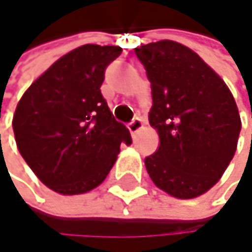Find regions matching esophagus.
<instances>
[{
  "mask_svg": "<svg viewBox=\"0 0 252 252\" xmlns=\"http://www.w3.org/2000/svg\"><path fill=\"white\" fill-rule=\"evenodd\" d=\"M127 127H128V130H130L131 134H136V133L143 127V121H142L140 118H134V119L127 125Z\"/></svg>",
  "mask_w": 252,
  "mask_h": 252,
  "instance_id": "34e87169",
  "label": "esophagus"
}]
</instances>
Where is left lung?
<instances>
[{"label": "left lung", "instance_id": "obj_1", "mask_svg": "<svg viewBox=\"0 0 252 252\" xmlns=\"http://www.w3.org/2000/svg\"><path fill=\"white\" fill-rule=\"evenodd\" d=\"M151 82L149 124L159 146L145 158L152 182L178 199L211 189L236 152L241 116L224 80L187 46L161 40L134 49Z\"/></svg>", "mask_w": 252, "mask_h": 252}]
</instances>
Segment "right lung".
<instances>
[{"label": "right lung", "mask_w": 252, "mask_h": 252, "mask_svg": "<svg viewBox=\"0 0 252 252\" xmlns=\"http://www.w3.org/2000/svg\"><path fill=\"white\" fill-rule=\"evenodd\" d=\"M119 46L83 44L53 63L22 95L13 116L17 149L37 178L60 194L98 187L130 131L101 94Z\"/></svg>", "instance_id": "obj_1"}]
</instances>
